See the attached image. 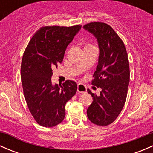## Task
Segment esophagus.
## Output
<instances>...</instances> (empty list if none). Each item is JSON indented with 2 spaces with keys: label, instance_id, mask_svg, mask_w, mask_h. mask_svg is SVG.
Segmentation results:
<instances>
[{
  "label": "esophagus",
  "instance_id": "obj_1",
  "mask_svg": "<svg viewBox=\"0 0 153 153\" xmlns=\"http://www.w3.org/2000/svg\"><path fill=\"white\" fill-rule=\"evenodd\" d=\"M78 92L80 93H85L86 92V87L85 85L83 84H78Z\"/></svg>",
  "mask_w": 153,
  "mask_h": 153
}]
</instances>
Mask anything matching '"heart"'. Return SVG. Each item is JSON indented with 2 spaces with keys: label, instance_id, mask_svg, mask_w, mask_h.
<instances>
[{
  "label": "heart",
  "instance_id": "obj_1",
  "mask_svg": "<svg viewBox=\"0 0 153 153\" xmlns=\"http://www.w3.org/2000/svg\"><path fill=\"white\" fill-rule=\"evenodd\" d=\"M87 46H91V45H89V44H88V45ZM87 46H86V47H87Z\"/></svg>",
  "mask_w": 153,
  "mask_h": 153
}]
</instances>
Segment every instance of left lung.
<instances>
[{"mask_svg":"<svg viewBox=\"0 0 153 153\" xmlns=\"http://www.w3.org/2000/svg\"><path fill=\"white\" fill-rule=\"evenodd\" d=\"M95 37L99 57L92 84L100 87V95H95L86 113L89 121L98 126L112 124L124 107L129 82L127 52L122 40L109 25L92 22L83 27Z\"/></svg>","mask_w":153,"mask_h":153,"instance_id":"obj_1","label":"left lung"}]
</instances>
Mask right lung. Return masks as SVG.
<instances>
[{
  "label": "right lung",
  "mask_w": 153,
  "mask_h": 153,
  "mask_svg": "<svg viewBox=\"0 0 153 153\" xmlns=\"http://www.w3.org/2000/svg\"><path fill=\"white\" fill-rule=\"evenodd\" d=\"M81 26L44 27L37 31L23 55L21 78L26 102L36 122L52 127L62 122L65 105L77 92V84L67 80L52 84V69L64 59L67 46Z\"/></svg>",
  "instance_id": "add662e5"
}]
</instances>
